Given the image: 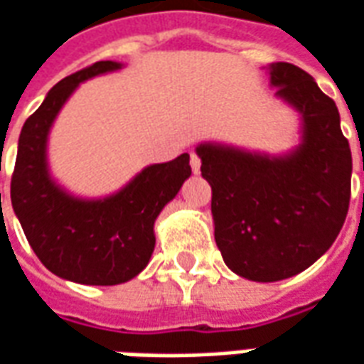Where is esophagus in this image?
Instances as JSON below:
<instances>
[{
	"label": "esophagus",
	"instance_id": "1",
	"mask_svg": "<svg viewBox=\"0 0 364 364\" xmlns=\"http://www.w3.org/2000/svg\"><path fill=\"white\" fill-rule=\"evenodd\" d=\"M191 169L193 173H200V158L195 152H191Z\"/></svg>",
	"mask_w": 364,
	"mask_h": 364
}]
</instances>
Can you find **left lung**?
Wrapping results in <instances>:
<instances>
[{
    "instance_id": "obj_1",
    "label": "left lung",
    "mask_w": 364,
    "mask_h": 364,
    "mask_svg": "<svg viewBox=\"0 0 364 364\" xmlns=\"http://www.w3.org/2000/svg\"><path fill=\"white\" fill-rule=\"evenodd\" d=\"M266 71L276 96L299 114L297 146L276 156L220 142L196 146L212 187L218 249L231 272L252 282L291 278L332 247L346 222L353 169L333 100L291 63Z\"/></svg>"
}]
</instances>
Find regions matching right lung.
I'll return each instance as SVG.
<instances>
[{"instance_id": "obj_1", "label": "right lung", "mask_w": 364, "mask_h": 364, "mask_svg": "<svg viewBox=\"0 0 364 364\" xmlns=\"http://www.w3.org/2000/svg\"><path fill=\"white\" fill-rule=\"evenodd\" d=\"M123 69L98 61L59 80L24 121L11 179V204L40 262L75 284L117 285L139 276L154 252V222L191 177L189 154L152 164L114 195H71L50 173L48 139L80 82Z\"/></svg>"}]
</instances>
